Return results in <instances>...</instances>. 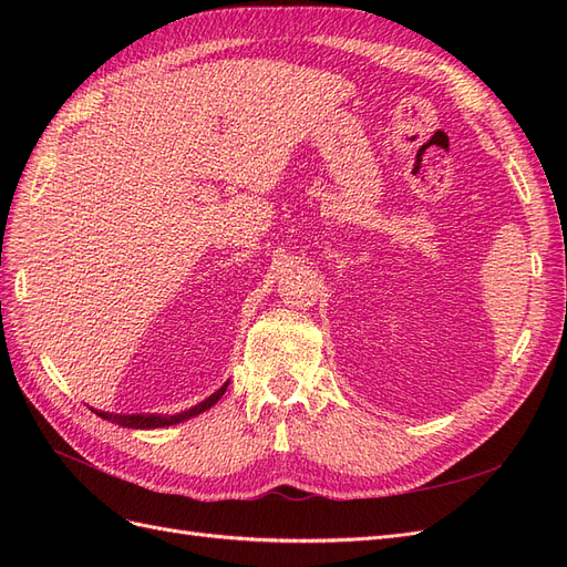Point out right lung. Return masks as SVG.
<instances>
[{"label": "right lung", "mask_w": 567, "mask_h": 567, "mask_svg": "<svg viewBox=\"0 0 567 567\" xmlns=\"http://www.w3.org/2000/svg\"><path fill=\"white\" fill-rule=\"evenodd\" d=\"M227 385H229V381L221 385L219 390H215L210 398H205L203 402H198L196 406H192V409H186V411H179V414H173V416H167V414H111V411H99V409H92L96 416H101V419H106V421H111V423H115V425H123V427H134V431H153V427H165V425H177V423H182V421H188V419H194V416H198V414H203V411H208L213 404H217V400L221 398V394L227 392Z\"/></svg>", "instance_id": "obj_1"}]
</instances>
